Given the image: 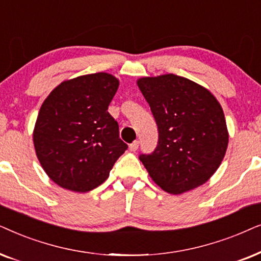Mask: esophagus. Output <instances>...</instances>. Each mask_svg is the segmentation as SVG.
Segmentation results:
<instances>
[{"mask_svg":"<svg viewBox=\"0 0 261 261\" xmlns=\"http://www.w3.org/2000/svg\"><path fill=\"white\" fill-rule=\"evenodd\" d=\"M138 145H140V142L135 141L134 143H131L130 145H128V149H130V151H136L138 149Z\"/></svg>","mask_w":261,"mask_h":261,"instance_id":"obj_1","label":"esophagus"}]
</instances>
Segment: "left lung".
<instances>
[{"label":"left lung","mask_w":261,"mask_h":261,"mask_svg":"<svg viewBox=\"0 0 261 261\" xmlns=\"http://www.w3.org/2000/svg\"><path fill=\"white\" fill-rule=\"evenodd\" d=\"M159 130L158 147L140 160L155 184L181 194L203 185L220 167L229 134L223 110L210 90L165 74L137 80Z\"/></svg>","instance_id":"8db88e82"}]
</instances>
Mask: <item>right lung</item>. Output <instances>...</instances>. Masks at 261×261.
Listing matches in <instances>:
<instances>
[{"mask_svg": "<svg viewBox=\"0 0 261 261\" xmlns=\"http://www.w3.org/2000/svg\"><path fill=\"white\" fill-rule=\"evenodd\" d=\"M119 80L107 72L58 85L44 100L33 130L37 158L52 181L85 193L109 178L127 149L107 112Z\"/></svg>", "mask_w": 261, "mask_h": 261, "instance_id": "right-lung-1", "label": "right lung"}]
</instances>
